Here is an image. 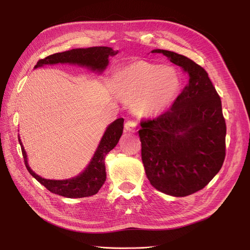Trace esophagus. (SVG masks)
Instances as JSON below:
<instances>
[{
    "instance_id": "34e87169",
    "label": "esophagus",
    "mask_w": 250,
    "mask_h": 250,
    "mask_svg": "<svg viewBox=\"0 0 250 250\" xmlns=\"http://www.w3.org/2000/svg\"><path fill=\"white\" fill-rule=\"evenodd\" d=\"M135 128H137V122H135V121H133V120H128L127 122L125 123V129L127 131L134 132Z\"/></svg>"
}]
</instances>
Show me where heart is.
<instances>
[{
	"instance_id": "1",
	"label": "heart",
	"mask_w": 250,
	"mask_h": 250,
	"mask_svg": "<svg viewBox=\"0 0 250 250\" xmlns=\"http://www.w3.org/2000/svg\"><path fill=\"white\" fill-rule=\"evenodd\" d=\"M119 95L131 102L132 109L141 116H154L167 108L180 87L177 71L137 60L126 64L113 75Z\"/></svg>"
}]
</instances>
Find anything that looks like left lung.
<instances>
[{
	"label": "left lung",
	"mask_w": 250,
	"mask_h": 250,
	"mask_svg": "<svg viewBox=\"0 0 250 250\" xmlns=\"http://www.w3.org/2000/svg\"><path fill=\"white\" fill-rule=\"evenodd\" d=\"M162 53L188 75L169 110L141 121L142 161L156 190L185 197L206 187L225 158L226 124L221 99L202 66L178 53Z\"/></svg>",
	"instance_id": "8db88e82"
}]
</instances>
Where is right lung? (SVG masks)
Wrapping results in <instances>:
<instances>
[{
  "label": "right lung",
  "mask_w": 250,
  "mask_h": 250,
  "mask_svg": "<svg viewBox=\"0 0 250 250\" xmlns=\"http://www.w3.org/2000/svg\"><path fill=\"white\" fill-rule=\"evenodd\" d=\"M115 52L109 47H90L72 49L62 53H55L46 58L40 59L34 67H39L43 64L55 63H77L80 65L89 66L92 70L102 72L108 64V57L116 55ZM124 128V119H117L112 122L105 131L96 153L85 171L79 176L66 180H50L44 179L35 174L27 163V155L22 147L21 140L20 145L21 148L22 157L29 173L52 193L63 196L66 198H82L92 196L98 193L106 180V171H105V156L110 150L116 147Z\"/></svg>",
  "instance_id": "1"
}]
</instances>
